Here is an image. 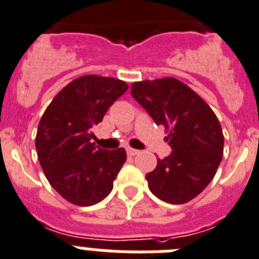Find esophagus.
<instances>
[{"label":"esophagus","mask_w":259,"mask_h":259,"mask_svg":"<svg viewBox=\"0 0 259 259\" xmlns=\"http://www.w3.org/2000/svg\"><path fill=\"white\" fill-rule=\"evenodd\" d=\"M126 154L129 155V156H136V155L139 154L138 150H134V148H126Z\"/></svg>","instance_id":"34e87169"}]
</instances>
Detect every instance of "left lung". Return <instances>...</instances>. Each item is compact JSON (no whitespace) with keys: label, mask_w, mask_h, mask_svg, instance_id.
Masks as SVG:
<instances>
[{"label":"left lung","mask_w":259,"mask_h":259,"mask_svg":"<svg viewBox=\"0 0 259 259\" xmlns=\"http://www.w3.org/2000/svg\"><path fill=\"white\" fill-rule=\"evenodd\" d=\"M132 96L157 125L169 130L172 152L146 175L148 188L172 204L192 201L211 183L222 157L224 137L217 114L185 83L175 78L133 83Z\"/></svg>","instance_id":"left-lung-1"}]
</instances>
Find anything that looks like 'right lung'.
Returning <instances> with one entry per match:
<instances>
[{
	"label": "right lung",
	"instance_id": "obj_1",
	"mask_svg": "<svg viewBox=\"0 0 259 259\" xmlns=\"http://www.w3.org/2000/svg\"><path fill=\"white\" fill-rule=\"evenodd\" d=\"M127 89L114 78L79 76L58 92L42 114L35 142L37 157L52 188L70 203L92 206L113 189L126 152L96 146L92 130Z\"/></svg>",
	"mask_w": 259,
	"mask_h": 259
}]
</instances>
